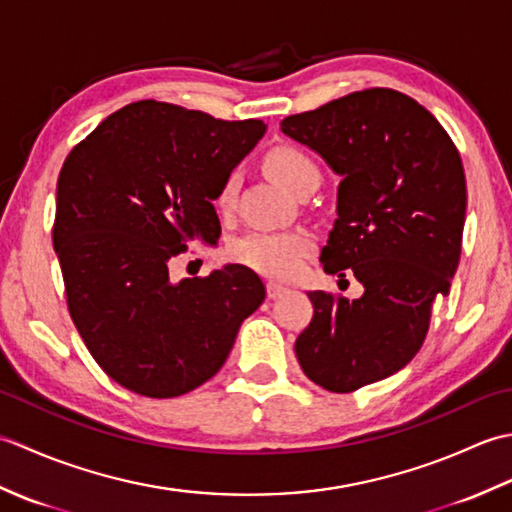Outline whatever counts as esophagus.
I'll list each match as a JSON object with an SVG mask.
<instances>
[{
    "mask_svg": "<svg viewBox=\"0 0 512 512\" xmlns=\"http://www.w3.org/2000/svg\"><path fill=\"white\" fill-rule=\"evenodd\" d=\"M286 292H288V288L277 284V281H268V284H266V295H268V299H279L281 295H286Z\"/></svg>",
    "mask_w": 512,
    "mask_h": 512,
    "instance_id": "obj_1",
    "label": "esophagus"
}]
</instances>
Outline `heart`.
Here are the masks:
<instances>
[{
	"instance_id": "1",
	"label": "heart",
	"mask_w": 512,
	"mask_h": 512,
	"mask_svg": "<svg viewBox=\"0 0 512 512\" xmlns=\"http://www.w3.org/2000/svg\"><path fill=\"white\" fill-rule=\"evenodd\" d=\"M266 171L290 191L299 193L306 184L319 182L321 173L306 151L292 145L273 147L264 158ZM239 187L237 173H228L215 195L220 213L231 211ZM314 250V237L306 231H250L235 239L231 257L255 273L273 279L295 277Z\"/></svg>"
}]
</instances>
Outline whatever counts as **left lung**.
<instances>
[{
  "label": "left lung",
  "mask_w": 512,
  "mask_h": 512,
  "mask_svg": "<svg viewBox=\"0 0 512 512\" xmlns=\"http://www.w3.org/2000/svg\"><path fill=\"white\" fill-rule=\"evenodd\" d=\"M281 132L341 176L323 270L347 273L363 297L314 290L295 352L306 376L350 394L405 367L422 347L436 299L449 295L466 215L453 140L411 96L372 88L286 116Z\"/></svg>",
  "instance_id": "obj_1"
}]
</instances>
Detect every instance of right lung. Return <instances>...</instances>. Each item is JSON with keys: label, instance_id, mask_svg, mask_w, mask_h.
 <instances>
[{"label": "right lung", "instance_id": "right-lung-1", "mask_svg": "<svg viewBox=\"0 0 512 512\" xmlns=\"http://www.w3.org/2000/svg\"><path fill=\"white\" fill-rule=\"evenodd\" d=\"M266 125L138 101L110 114L65 158L52 244L70 317L118 385L173 398L220 372L239 325L266 297L228 264L171 281L187 242L220 237L213 200Z\"/></svg>", "mask_w": 512, "mask_h": 512}]
</instances>
